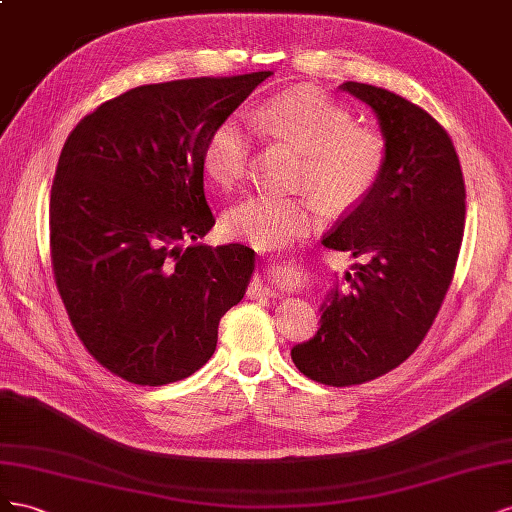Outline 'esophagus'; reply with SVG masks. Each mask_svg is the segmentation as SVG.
I'll return each mask as SVG.
<instances>
[{
  "mask_svg": "<svg viewBox=\"0 0 512 512\" xmlns=\"http://www.w3.org/2000/svg\"><path fill=\"white\" fill-rule=\"evenodd\" d=\"M279 294V291H276L274 287H270V285H266L264 281H255L253 285H251V296L255 298V296H276Z\"/></svg>",
  "mask_w": 512,
  "mask_h": 512,
  "instance_id": "34e87169",
  "label": "esophagus"
}]
</instances>
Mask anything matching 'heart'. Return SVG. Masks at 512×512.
I'll return each mask as SVG.
<instances>
[{"mask_svg": "<svg viewBox=\"0 0 512 512\" xmlns=\"http://www.w3.org/2000/svg\"><path fill=\"white\" fill-rule=\"evenodd\" d=\"M253 124L304 154L302 186L334 210L356 208L371 195L386 163V143L354 113L311 90H291L261 107ZM251 137L236 120L218 122L201 152L203 171L221 188L238 184L248 169ZM319 216L315 195L287 197L255 193L225 212L227 236L255 246H274L309 229Z\"/></svg>", "mask_w": 512, "mask_h": 512, "instance_id": "b5f03b06", "label": "heart"}]
</instances>
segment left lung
I'll use <instances>...</instances> for the list:
<instances>
[{
	"label": "left lung",
	"mask_w": 512,
	"mask_h": 512,
	"mask_svg": "<svg viewBox=\"0 0 512 512\" xmlns=\"http://www.w3.org/2000/svg\"><path fill=\"white\" fill-rule=\"evenodd\" d=\"M339 90L375 113L386 163L371 195L321 240L360 264L321 302L315 337L291 347L300 373L337 388L416 352L450 287L465 225L463 173L446 130L382 87L347 81Z\"/></svg>",
	"instance_id": "obj_1"
}]
</instances>
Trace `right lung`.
I'll list each match as a JSON object with an SVG mask.
<instances>
[{"label": "right lung", "instance_id": "add662e5", "mask_svg": "<svg viewBox=\"0 0 512 512\" xmlns=\"http://www.w3.org/2000/svg\"><path fill=\"white\" fill-rule=\"evenodd\" d=\"M270 70L141 85L68 135L51 188V261L70 324L102 367L163 386L206 364L255 270L214 227L201 152Z\"/></svg>", "mask_w": 512, "mask_h": 512}]
</instances>
